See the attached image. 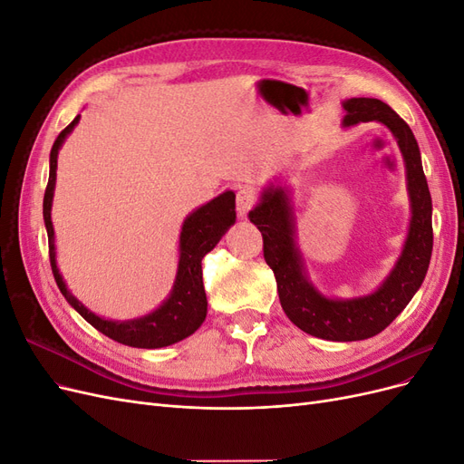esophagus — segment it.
I'll use <instances>...</instances> for the list:
<instances>
[{
  "instance_id": "obj_1",
  "label": "esophagus",
  "mask_w": 464,
  "mask_h": 464,
  "mask_svg": "<svg viewBox=\"0 0 464 464\" xmlns=\"http://www.w3.org/2000/svg\"><path fill=\"white\" fill-rule=\"evenodd\" d=\"M256 201H257V198H256V193L251 191V189H240V191H237L236 193V210H237V215H240L242 218H246L249 210L254 208Z\"/></svg>"
}]
</instances>
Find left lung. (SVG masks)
<instances>
[{"instance_id": "left-lung-1", "label": "left lung", "mask_w": 464, "mask_h": 464, "mask_svg": "<svg viewBox=\"0 0 464 464\" xmlns=\"http://www.w3.org/2000/svg\"><path fill=\"white\" fill-rule=\"evenodd\" d=\"M344 128L360 121H379L397 139L406 168V188L411 198V227L404 247L383 285L368 296L350 300L327 298L310 283L300 249L288 199V189L269 186L263 189L259 203L249 210V220L263 236V256L271 266L280 305L294 325L304 333L325 341H363L382 333L395 319L424 283L431 259V195L424 176L422 159L412 130L377 98H348L343 102Z\"/></svg>"}]
</instances>
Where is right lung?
Masks as SVG:
<instances>
[{
  "label": "right lung",
  "mask_w": 464,
  "mask_h": 464,
  "mask_svg": "<svg viewBox=\"0 0 464 464\" xmlns=\"http://www.w3.org/2000/svg\"><path fill=\"white\" fill-rule=\"evenodd\" d=\"M77 116L67 128L58 135L50 150V178L44 193V224L48 232V247H50V265L58 288L73 307L87 319L91 325L110 336L111 341L128 344L133 348H162L174 343L184 341L186 336L193 334L201 327L207 317V296L203 286V257L213 249L220 237L236 222V195L234 191H224L213 201L195 208L193 213L184 220L179 234V261L178 273L170 296H168L157 310L128 321H111L98 317L87 310L72 292L67 290L63 278L60 275L58 263H55V244H53V224H52V199L55 188V170H58V152L65 141V137L73 131L79 123Z\"/></svg>",
  "instance_id": "1"
}]
</instances>
